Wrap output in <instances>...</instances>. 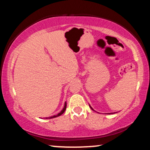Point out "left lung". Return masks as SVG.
Returning <instances> with one entry per match:
<instances>
[{
  "label": "left lung",
  "mask_w": 150,
  "mask_h": 150,
  "mask_svg": "<svg viewBox=\"0 0 150 150\" xmlns=\"http://www.w3.org/2000/svg\"><path fill=\"white\" fill-rule=\"evenodd\" d=\"M89 106H90V108H91L92 110H93V108H92V107L91 106V105H89ZM108 114H113V113H108Z\"/></svg>",
  "instance_id": "1"
}]
</instances>
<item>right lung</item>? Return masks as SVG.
<instances>
[{
  "mask_svg": "<svg viewBox=\"0 0 150 150\" xmlns=\"http://www.w3.org/2000/svg\"><path fill=\"white\" fill-rule=\"evenodd\" d=\"M66 109H67V102H65V103H64V106L63 109L60 112H59V113L57 114V115H56L52 116V117H46L45 119H53V118H55V117H59V116L62 115L64 112L65 110H66Z\"/></svg>",
  "mask_w": 150,
  "mask_h": 150,
  "instance_id": "obj_1",
  "label": "right lung"
}]
</instances>
